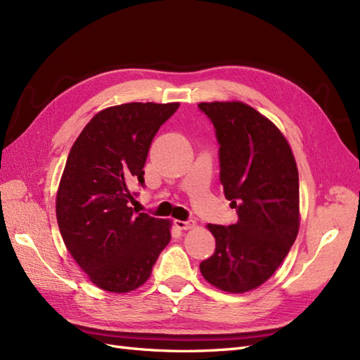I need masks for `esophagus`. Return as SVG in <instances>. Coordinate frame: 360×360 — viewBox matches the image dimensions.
<instances>
[{"instance_id":"esophagus-1","label":"esophagus","mask_w":360,"mask_h":360,"mask_svg":"<svg viewBox=\"0 0 360 360\" xmlns=\"http://www.w3.org/2000/svg\"><path fill=\"white\" fill-rule=\"evenodd\" d=\"M174 224H176V226L179 228V230H183V231L192 230V228L195 226V222H193V221H179V219H177Z\"/></svg>"}]
</instances>
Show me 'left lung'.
I'll return each instance as SVG.
<instances>
[{"instance_id": "obj_1", "label": "left lung", "mask_w": 360, "mask_h": 360, "mask_svg": "<svg viewBox=\"0 0 360 360\" xmlns=\"http://www.w3.org/2000/svg\"><path fill=\"white\" fill-rule=\"evenodd\" d=\"M219 143L221 183L238 219L209 224L214 254L201 275L226 292L255 290L275 274L300 225L299 172L284 134L243 102H202Z\"/></svg>"}]
</instances>
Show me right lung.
<instances>
[{"label":"right lung","instance_id":"obj_1","mask_svg":"<svg viewBox=\"0 0 360 360\" xmlns=\"http://www.w3.org/2000/svg\"><path fill=\"white\" fill-rule=\"evenodd\" d=\"M180 103H123L97 112L70 148L56 212L68 250L96 287L129 292L146 284L171 240L169 219L138 213L130 188L159 127Z\"/></svg>","mask_w":360,"mask_h":360}]
</instances>
